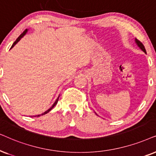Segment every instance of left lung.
Listing matches in <instances>:
<instances>
[{
    "mask_svg": "<svg viewBox=\"0 0 156 156\" xmlns=\"http://www.w3.org/2000/svg\"><path fill=\"white\" fill-rule=\"evenodd\" d=\"M136 43H137V45H138L139 47H140V48L142 50V51H143V52H145V53H146V48H145V47H144V45H143V44L142 43L140 42V41H138V39H136Z\"/></svg>",
    "mask_w": 156,
    "mask_h": 156,
    "instance_id": "8db88e82",
    "label": "left lung"
}]
</instances>
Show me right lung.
Wrapping results in <instances>:
<instances>
[{
    "instance_id": "1",
    "label": "right lung",
    "mask_w": 156,
    "mask_h": 156,
    "mask_svg": "<svg viewBox=\"0 0 156 156\" xmlns=\"http://www.w3.org/2000/svg\"><path fill=\"white\" fill-rule=\"evenodd\" d=\"M27 31H28V30H27V29H26V30H25L23 31V33H21V34H20V36H19V37H18V38L17 39H16V41H15V42H14V43H13V45H12V46H11V48H13V47L14 46V45H15L16 44V43H17L18 42V41H19L20 40V38H23V36H24V35H25V34H26V33H27ZM58 98H59V96H58V98L56 99V101H55V102L53 103V105H52V106H51V108H49L48 110V111H45V112H44V113H42V114H41V115H36V116H38H38H40V115H45V114H46V113H48V112H49L50 111H51V109H53V108H54V106H55V105L57 104L58 101Z\"/></svg>"
}]
</instances>
